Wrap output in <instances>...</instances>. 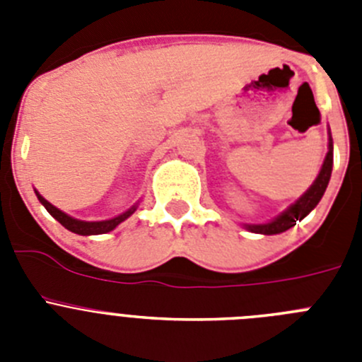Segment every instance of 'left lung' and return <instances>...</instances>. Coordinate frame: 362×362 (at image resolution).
Wrapping results in <instances>:
<instances>
[{
	"label": "left lung",
	"instance_id": "left-lung-1",
	"mask_svg": "<svg viewBox=\"0 0 362 362\" xmlns=\"http://www.w3.org/2000/svg\"><path fill=\"white\" fill-rule=\"evenodd\" d=\"M332 166H334V141H332V136L328 139V153H326L325 163L321 166V172L315 177L312 187L296 201V203L290 206V209L284 210L281 216H277L276 219H272L270 223H263V225H245L246 228L254 233H264V235H274V233H281L284 230L292 228L297 221H300L303 217L308 216L317 203L321 201V197L325 196V190L328 187V181H330L332 175Z\"/></svg>",
	"mask_w": 362,
	"mask_h": 362
}]
</instances>
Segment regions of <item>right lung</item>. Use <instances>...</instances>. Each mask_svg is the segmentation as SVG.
Returning a JSON list of instances; mask_svg holds the SVG:
<instances>
[{
	"instance_id": "right-lung-1",
	"label": "right lung",
	"mask_w": 362,
	"mask_h": 362,
	"mask_svg": "<svg viewBox=\"0 0 362 362\" xmlns=\"http://www.w3.org/2000/svg\"><path fill=\"white\" fill-rule=\"evenodd\" d=\"M36 196H37V199H40V203L43 204L45 209H47V212H49L54 219L59 221V223H62L66 230H70V232H74V233H79V235H99V233L110 232V230L116 228L119 223H123L124 219H129V217L132 216L137 209V204H134L132 209H129L127 212L121 214V216L112 217V219H107V221H79V219H74V217L66 216V214L62 212L59 209H56V206H54V204H50L43 196H40V192H36Z\"/></svg>"
}]
</instances>
